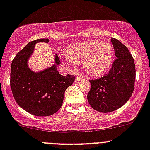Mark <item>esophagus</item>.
Instances as JSON below:
<instances>
[{"label":"esophagus","mask_w":150,"mask_h":150,"mask_svg":"<svg viewBox=\"0 0 150 150\" xmlns=\"http://www.w3.org/2000/svg\"><path fill=\"white\" fill-rule=\"evenodd\" d=\"M82 80L83 78L80 76H77L76 78H75V81H76V82H79V81H82Z\"/></svg>","instance_id":"esophagus-1"}]
</instances>
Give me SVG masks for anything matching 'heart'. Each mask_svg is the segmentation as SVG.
Wrapping results in <instances>:
<instances>
[{"mask_svg":"<svg viewBox=\"0 0 150 150\" xmlns=\"http://www.w3.org/2000/svg\"><path fill=\"white\" fill-rule=\"evenodd\" d=\"M66 62L71 67L83 64L84 69L93 77L105 74L114 59V48L110 43L101 40L83 42L72 47L64 55Z\"/></svg>","mask_w":150,"mask_h":150,"instance_id":"obj_1","label":"heart"}]
</instances>
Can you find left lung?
I'll return each mask as SVG.
<instances>
[{"instance_id": "8db88e82", "label": "left lung", "mask_w": 150, "mask_h": 150, "mask_svg": "<svg viewBox=\"0 0 150 150\" xmlns=\"http://www.w3.org/2000/svg\"><path fill=\"white\" fill-rule=\"evenodd\" d=\"M116 59L108 73L89 80L91 88L87 99L91 107L100 112L115 111L131 98L134 89L136 68L134 60L125 45L112 38Z\"/></svg>"}]
</instances>
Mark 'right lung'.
Wrapping results in <instances>:
<instances>
[{
	"mask_svg": "<svg viewBox=\"0 0 150 150\" xmlns=\"http://www.w3.org/2000/svg\"><path fill=\"white\" fill-rule=\"evenodd\" d=\"M49 41L48 38L30 42L16 55L11 63L10 86L16 103L35 116H49L57 112L63 103L64 92L73 83L75 75L62 76L56 65L60 64L56 55V64L35 73L28 66V59L38 42Z\"/></svg>",
	"mask_w": 150,
	"mask_h": 150,
	"instance_id": "add662e5",
	"label": "right lung"
}]
</instances>
